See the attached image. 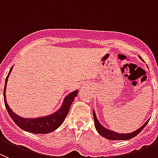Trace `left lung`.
<instances>
[{
    "label": "left lung",
    "instance_id": "obj_1",
    "mask_svg": "<svg viewBox=\"0 0 158 158\" xmlns=\"http://www.w3.org/2000/svg\"><path fill=\"white\" fill-rule=\"evenodd\" d=\"M93 115L94 120L95 127H96L98 132L101 135L103 136L104 138L109 139V140H127V139H132V138H134L135 136H136L138 134H139V133L142 131V130L146 127V124L148 123L149 120H147L140 128L136 130L135 131H133L131 132V133H128V134H119V133H116V132L113 131L108 130L106 127H104L103 126L99 123L98 119H97V116L94 113V111Z\"/></svg>",
    "mask_w": 158,
    "mask_h": 158
}]
</instances>
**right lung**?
<instances>
[{
	"instance_id": "right-lung-1",
	"label": "right lung",
	"mask_w": 158,
	"mask_h": 158,
	"mask_svg": "<svg viewBox=\"0 0 158 158\" xmlns=\"http://www.w3.org/2000/svg\"><path fill=\"white\" fill-rule=\"evenodd\" d=\"M12 67L10 69L8 76L6 77V80H5V89H4V101H5V107H6L8 114L11 116L12 120L15 122V124H17V126H19L23 130L31 132V133H34V134H46V133L53 131L56 128H58L64 120L67 114L69 113L71 105L73 102L74 98L77 96L78 90L72 92L68 96H66V98L64 100L63 105H62L61 107L60 108L59 110L56 111V113H54L53 114L49 115L48 116H45V117L35 118V119L22 118L15 114V113H13L11 110V109H9V106H8V103L6 102V98H5L6 83L10 72H12Z\"/></svg>"
}]
</instances>
